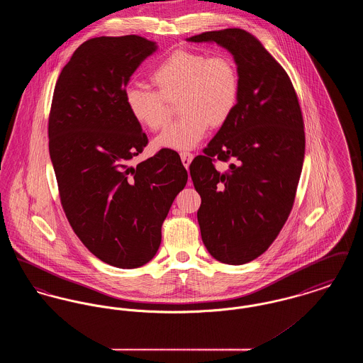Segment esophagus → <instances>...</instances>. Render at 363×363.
<instances>
[{
	"instance_id": "1",
	"label": "esophagus",
	"mask_w": 363,
	"mask_h": 363,
	"mask_svg": "<svg viewBox=\"0 0 363 363\" xmlns=\"http://www.w3.org/2000/svg\"><path fill=\"white\" fill-rule=\"evenodd\" d=\"M181 155V160H182V164L188 169L190 166V163H191V160H193V154H190V152H181L179 154Z\"/></svg>"
}]
</instances>
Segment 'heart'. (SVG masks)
Masks as SVG:
<instances>
[{"mask_svg": "<svg viewBox=\"0 0 363 363\" xmlns=\"http://www.w3.org/2000/svg\"><path fill=\"white\" fill-rule=\"evenodd\" d=\"M156 89L130 86L125 102L130 116L147 129L164 128L178 104V121L155 138L156 148H194L208 128H222L234 114L241 94L235 61L227 54L175 50L151 73Z\"/></svg>", "mask_w": 363, "mask_h": 363, "instance_id": "1", "label": "heart"}]
</instances>
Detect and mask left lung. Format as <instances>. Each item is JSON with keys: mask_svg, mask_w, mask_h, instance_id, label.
<instances>
[{"mask_svg": "<svg viewBox=\"0 0 363 363\" xmlns=\"http://www.w3.org/2000/svg\"><path fill=\"white\" fill-rule=\"evenodd\" d=\"M189 40L223 46L240 72L234 114L189 169L201 196L197 220L208 252L241 265L272 245L293 209L305 156L302 111L287 72L253 35L225 28ZM216 161L229 169L218 171Z\"/></svg>", "mask_w": 363, "mask_h": 363, "instance_id": "obj_1", "label": "left lung"}]
</instances>
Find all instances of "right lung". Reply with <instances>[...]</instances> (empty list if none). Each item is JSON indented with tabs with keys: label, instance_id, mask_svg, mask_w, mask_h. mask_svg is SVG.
<instances>
[{
	"label": "right lung",
	"instance_id": "obj_1",
	"mask_svg": "<svg viewBox=\"0 0 363 363\" xmlns=\"http://www.w3.org/2000/svg\"><path fill=\"white\" fill-rule=\"evenodd\" d=\"M138 35L88 39L61 70L49 116V151L60 200L74 234L106 264L152 259L174 199L188 182L178 154L129 166L148 138L129 113L126 84L155 52Z\"/></svg>",
	"mask_w": 363,
	"mask_h": 363
}]
</instances>
